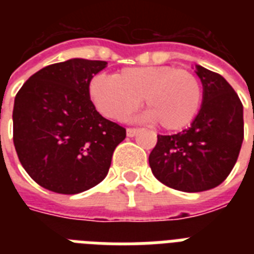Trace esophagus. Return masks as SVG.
I'll list each match as a JSON object with an SVG mask.
<instances>
[{
  "instance_id": "34e87169",
  "label": "esophagus",
  "mask_w": 254,
  "mask_h": 254,
  "mask_svg": "<svg viewBox=\"0 0 254 254\" xmlns=\"http://www.w3.org/2000/svg\"><path fill=\"white\" fill-rule=\"evenodd\" d=\"M137 133H138V129H134V127H129V129H127V137H134Z\"/></svg>"
}]
</instances>
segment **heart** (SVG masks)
Segmentation results:
<instances>
[{"label":"heart","instance_id":"1","mask_svg":"<svg viewBox=\"0 0 254 254\" xmlns=\"http://www.w3.org/2000/svg\"><path fill=\"white\" fill-rule=\"evenodd\" d=\"M89 96L103 115L121 120L145 101L146 119L166 130H179L196 116L201 85L195 73L171 65H142L121 69L115 76L97 75Z\"/></svg>","mask_w":254,"mask_h":254}]
</instances>
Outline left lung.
I'll return each mask as SVG.
<instances>
[{
  "instance_id": "obj_1",
  "label": "left lung",
  "mask_w": 254,
  "mask_h": 254,
  "mask_svg": "<svg viewBox=\"0 0 254 254\" xmlns=\"http://www.w3.org/2000/svg\"><path fill=\"white\" fill-rule=\"evenodd\" d=\"M203 99L189 129L158 135L149 165L161 183L183 192L215 189L232 171L244 139V112L224 77L195 65Z\"/></svg>"
}]
</instances>
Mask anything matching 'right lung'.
Here are the masks:
<instances>
[{"label": "right lung", "mask_w": 254, "mask_h": 254, "mask_svg": "<svg viewBox=\"0 0 254 254\" xmlns=\"http://www.w3.org/2000/svg\"><path fill=\"white\" fill-rule=\"evenodd\" d=\"M108 65L73 58L39 69L14 100L13 141L26 173L43 189L73 195L107 177L127 130L104 119L89 83Z\"/></svg>", "instance_id": "1"}]
</instances>
